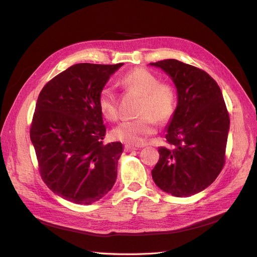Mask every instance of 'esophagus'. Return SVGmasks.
I'll return each instance as SVG.
<instances>
[{
    "label": "esophagus",
    "instance_id": "34e87169",
    "mask_svg": "<svg viewBox=\"0 0 257 257\" xmlns=\"http://www.w3.org/2000/svg\"><path fill=\"white\" fill-rule=\"evenodd\" d=\"M135 150H137V148H136V147H133V146H128V145H126V146H125V151H126V152L135 151Z\"/></svg>",
    "mask_w": 257,
    "mask_h": 257
}]
</instances>
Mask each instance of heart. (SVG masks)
<instances>
[{"label": "heart", "instance_id": "obj_1", "mask_svg": "<svg viewBox=\"0 0 257 257\" xmlns=\"http://www.w3.org/2000/svg\"><path fill=\"white\" fill-rule=\"evenodd\" d=\"M121 87L141 96L137 120L124 121L112 130V136L120 142L132 146H142L147 138L157 131V119L166 122L172 118L176 109V91L168 83H160L159 78L145 68H136L120 79ZM97 104L99 111L107 120L118 118L116 97L109 87L99 91Z\"/></svg>", "mask_w": 257, "mask_h": 257}]
</instances>
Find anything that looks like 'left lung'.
<instances>
[{
    "label": "left lung",
    "instance_id": "left-lung-1",
    "mask_svg": "<svg viewBox=\"0 0 257 257\" xmlns=\"http://www.w3.org/2000/svg\"><path fill=\"white\" fill-rule=\"evenodd\" d=\"M173 80L178 104L166 128L170 147H160L152 169L159 188L176 197L207 189L224 165L229 115L219 85L206 72L168 59L150 63Z\"/></svg>",
    "mask_w": 257,
    "mask_h": 257
}]
</instances>
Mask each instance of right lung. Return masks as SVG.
<instances>
[{"instance_id":"add662e5","label":"right lung","mask_w":257,"mask_h":257,"mask_svg":"<svg viewBox=\"0 0 257 257\" xmlns=\"http://www.w3.org/2000/svg\"><path fill=\"white\" fill-rule=\"evenodd\" d=\"M122 65L75 64L38 95L30 137L40 173L54 194L72 203H94L115 182L123 147L103 144L106 127L97 98Z\"/></svg>"}]
</instances>
